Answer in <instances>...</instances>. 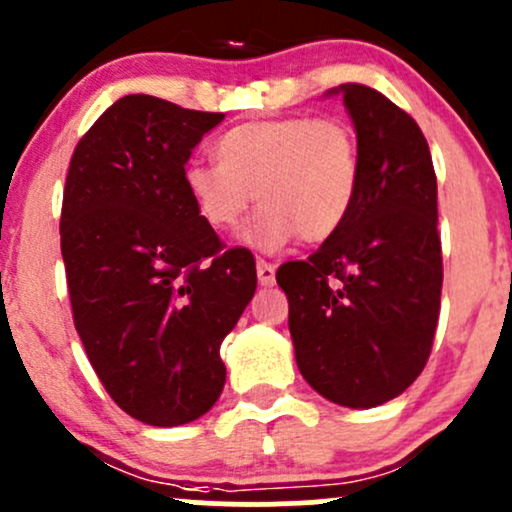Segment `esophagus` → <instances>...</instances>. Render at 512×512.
Segmentation results:
<instances>
[{"mask_svg": "<svg viewBox=\"0 0 512 512\" xmlns=\"http://www.w3.org/2000/svg\"><path fill=\"white\" fill-rule=\"evenodd\" d=\"M256 275H258V283H261L263 287H271L275 283V266H273V263L258 261L256 263Z\"/></svg>", "mask_w": 512, "mask_h": 512, "instance_id": "1", "label": "esophagus"}]
</instances>
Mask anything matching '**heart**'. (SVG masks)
<instances>
[{
	"label": "heart",
	"mask_w": 512,
	"mask_h": 512,
	"mask_svg": "<svg viewBox=\"0 0 512 512\" xmlns=\"http://www.w3.org/2000/svg\"><path fill=\"white\" fill-rule=\"evenodd\" d=\"M217 164L191 162L183 193L212 232H234L263 205L244 241L278 251L300 234L321 244L338 234L358 203L363 157L355 130L336 118L249 120L215 145Z\"/></svg>",
	"instance_id": "obj_1"
}]
</instances>
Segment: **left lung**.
Listing matches in <instances>:
<instances>
[{
	"mask_svg": "<svg viewBox=\"0 0 512 512\" xmlns=\"http://www.w3.org/2000/svg\"><path fill=\"white\" fill-rule=\"evenodd\" d=\"M363 157L348 222L278 268L302 377L348 409L392 401L421 375L440 314L438 181L421 128L377 89L341 84Z\"/></svg>",
	"mask_w": 512,
	"mask_h": 512,
	"instance_id": "1",
	"label": "left lung"
}]
</instances>
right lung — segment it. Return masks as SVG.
Wrapping results in <instances>:
<instances>
[{
	"instance_id": "obj_1",
	"label": "right lung",
	"mask_w": 512,
	"mask_h": 512,
	"mask_svg": "<svg viewBox=\"0 0 512 512\" xmlns=\"http://www.w3.org/2000/svg\"><path fill=\"white\" fill-rule=\"evenodd\" d=\"M225 113L123 96L79 140L62 198L74 326L113 401L157 428L220 399V346L256 292L251 251H222L183 193L191 152Z\"/></svg>"
}]
</instances>
